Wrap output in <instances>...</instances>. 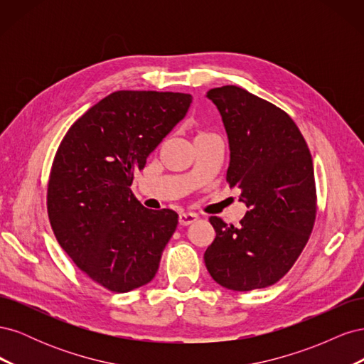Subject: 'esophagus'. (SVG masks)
Listing matches in <instances>:
<instances>
[{
  "mask_svg": "<svg viewBox=\"0 0 364 364\" xmlns=\"http://www.w3.org/2000/svg\"><path fill=\"white\" fill-rule=\"evenodd\" d=\"M197 218H199V215L194 214V213H181L179 214V225L181 226H188V225L194 223Z\"/></svg>",
  "mask_w": 364,
  "mask_h": 364,
  "instance_id": "esophagus-1",
  "label": "esophagus"
}]
</instances>
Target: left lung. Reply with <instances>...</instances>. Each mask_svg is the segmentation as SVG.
<instances>
[{"instance_id": "1", "label": "left lung", "mask_w": 364, "mask_h": 364, "mask_svg": "<svg viewBox=\"0 0 364 364\" xmlns=\"http://www.w3.org/2000/svg\"><path fill=\"white\" fill-rule=\"evenodd\" d=\"M206 97L229 141L226 179L247 206L240 226L211 217L215 238L205 252L213 279L249 291L278 282L301 255L316 218L311 153L294 121L279 107L234 85Z\"/></svg>"}]
</instances>
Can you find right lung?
<instances>
[{
    "instance_id": "obj_1",
    "label": "right lung",
    "mask_w": 364,
    "mask_h": 364,
    "mask_svg": "<svg viewBox=\"0 0 364 364\" xmlns=\"http://www.w3.org/2000/svg\"><path fill=\"white\" fill-rule=\"evenodd\" d=\"M191 102L182 92H112L75 121L54 156L53 232L77 267L107 290L126 293L155 278L178 228V214L144 208L130 185Z\"/></svg>"
}]
</instances>
